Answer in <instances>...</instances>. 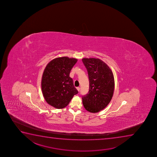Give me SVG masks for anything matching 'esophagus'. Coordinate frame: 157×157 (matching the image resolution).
Here are the masks:
<instances>
[{
	"instance_id": "obj_1",
	"label": "esophagus",
	"mask_w": 157,
	"mask_h": 157,
	"mask_svg": "<svg viewBox=\"0 0 157 157\" xmlns=\"http://www.w3.org/2000/svg\"><path fill=\"white\" fill-rule=\"evenodd\" d=\"M77 90L78 91H80V89L79 87H77Z\"/></svg>"
}]
</instances>
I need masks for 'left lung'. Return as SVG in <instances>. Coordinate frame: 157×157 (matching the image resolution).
Wrapping results in <instances>:
<instances>
[{"mask_svg": "<svg viewBox=\"0 0 157 157\" xmlns=\"http://www.w3.org/2000/svg\"><path fill=\"white\" fill-rule=\"evenodd\" d=\"M89 80V90L82 96V103L89 112L98 113L107 107L113 98L114 77L109 67L98 58H83Z\"/></svg>", "mask_w": 157, "mask_h": 157, "instance_id": "obj_1", "label": "left lung"}]
</instances>
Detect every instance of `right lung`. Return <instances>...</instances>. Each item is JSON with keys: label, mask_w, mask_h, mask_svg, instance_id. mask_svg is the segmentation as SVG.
<instances>
[{"label": "right lung", "mask_w": 157, "mask_h": 157, "mask_svg": "<svg viewBox=\"0 0 157 157\" xmlns=\"http://www.w3.org/2000/svg\"><path fill=\"white\" fill-rule=\"evenodd\" d=\"M77 59L67 57L56 58L47 65L41 79V89L47 102L57 109L66 107L78 93L74 87L70 71Z\"/></svg>", "instance_id": "right-lung-1"}]
</instances>
